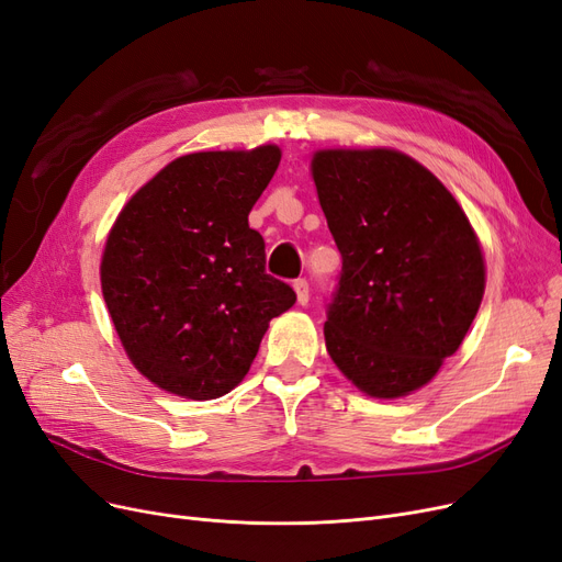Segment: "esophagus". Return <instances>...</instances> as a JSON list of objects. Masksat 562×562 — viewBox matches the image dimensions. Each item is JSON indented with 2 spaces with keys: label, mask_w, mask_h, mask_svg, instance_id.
I'll return each instance as SVG.
<instances>
[{
  "label": "esophagus",
  "mask_w": 562,
  "mask_h": 562,
  "mask_svg": "<svg viewBox=\"0 0 562 562\" xmlns=\"http://www.w3.org/2000/svg\"><path fill=\"white\" fill-rule=\"evenodd\" d=\"M293 288H295V293H297V302L306 304L308 302V281L306 279H297L293 283Z\"/></svg>",
  "instance_id": "34e87169"
}]
</instances>
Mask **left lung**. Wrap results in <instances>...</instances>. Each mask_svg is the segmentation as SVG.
I'll return each mask as SVG.
<instances>
[{
    "instance_id": "left-lung-1",
    "label": "left lung",
    "mask_w": 562,
    "mask_h": 562,
    "mask_svg": "<svg viewBox=\"0 0 562 562\" xmlns=\"http://www.w3.org/2000/svg\"><path fill=\"white\" fill-rule=\"evenodd\" d=\"M341 272L325 346L372 397L428 383L465 339L483 297V256L451 192L397 150H321L312 162Z\"/></svg>"
}]
</instances>
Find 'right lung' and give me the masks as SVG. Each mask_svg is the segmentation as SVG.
<instances>
[{
	"label": "right lung",
	"mask_w": 562,
	"mask_h": 562,
	"mask_svg": "<svg viewBox=\"0 0 562 562\" xmlns=\"http://www.w3.org/2000/svg\"><path fill=\"white\" fill-rule=\"evenodd\" d=\"M281 162L277 146L190 153L121 211L102 293L130 360L160 389L216 400L246 376L267 325L297 295L265 272L248 214Z\"/></svg>",
	"instance_id": "1"
}]
</instances>
